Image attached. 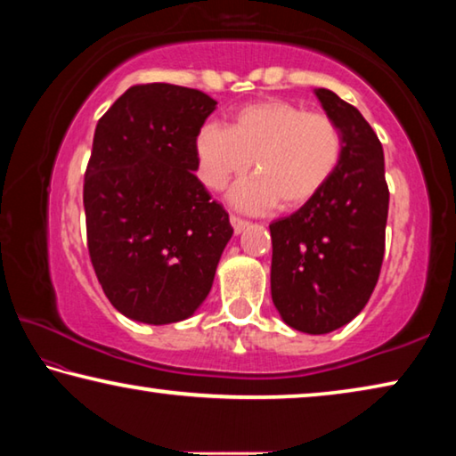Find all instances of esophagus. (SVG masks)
I'll use <instances>...</instances> for the list:
<instances>
[{
  "mask_svg": "<svg viewBox=\"0 0 456 456\" xmlns=\"http://www.w3.org/2000/svg\"><path fill=\"white\" fill-rule=\"evenodd\" d=\"M229 221H231V227H233V231H235L237 235H240L241 231L249 225L248 221L241 219V216H237V215H231V216H229Z\"/></svg>",
  "mask_w": 456,
  "mask_h": 456,
  "instance_id": "34e87169",
  "label": "esophagus"
}]
</instances>
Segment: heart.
<instances>
[{"mask_svg": "<svg viewBox=\"0 0 456 456\" xmlns=\"http://www.w3.org/2000/svg\"><path fill=\"white\" fill-rule=\"evenodd\" d=\"M199 175L219 191L256 166L257 176L240 183L229 199L237 208L262 213L294 208L327 186L343 156L341 129L324 113L290 101H259L237 111L233 127L207 124L197 135Z\"/></svg>", "mask_w": 456, "mask_h": 456, "instance_id": "1", "label": "heart"}]
</instances>
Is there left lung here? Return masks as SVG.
<instances>
[{
  "label": "left lung",
  "mask_w": 456,
  "mask_h": 456,
  "mask_svg": "<svg viewBox=\"0 0 456 456\" xmlns=\"http://www.w3.org/2000/svg\"><path fill=\"white\" fill-rule=\"evenodd\" d=\"M314 95L341 129L343 156L316 197L270 225V278L281 321L324 335L355 319L378 284L389 191L384 148L363 115L329 89Z\"/></svg>",
  "instance_id": "1"
}]
</instances>
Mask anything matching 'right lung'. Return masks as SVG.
Segmentation results:
<instances>
[{
	"label": "right lung",
	"instance_id": "1",
	"mask_svg": "<svg viewBox=\"0 0 456 456\" xmlns=\"http://www.w3.org/2000/svg\"><path fill=\"white\" fill-rule=\"evenodd\" d=\"M215 107L197 89L135 85L97 124L83 186L86 245L105 296L132 321L192 316L233 235L194 176L197 135Z\"/></svg>",
	"mask_w": 456,
	"mask_h": 456
}]
</instances>
